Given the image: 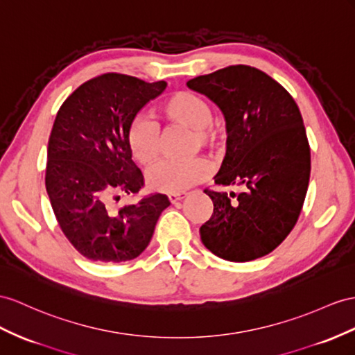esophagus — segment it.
I'll return each mask as SVG.
<instances>
[{"label": "esophagus", "instance_id": "esophagus-1", "mask_svg": "<svg viewBox=\"0 0 355 355\" xmlns=\"http://www.w3.org/2000/svg\"><path fill=\"white\" fill-rule=\"evenodd\" d=\"M186 196H187L186 192H178V193H169V195H168L169 201H171L172 204H175V202H178V201H183V199H184Z\"/></svg>", "mask_w": 355, "mask_h": 355}]
</instances>
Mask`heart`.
<instances>
[{"label": "heart", "mask_w": 355, "mask_h": 355, "mask_svg": "<svg viewBox=\"0 0 355 355\" xmlns=\"http://www.w3.org/2000/svg\"><path fill=\"white\" fill-rule=\"evenodd\" d=\"M166 121L184 125L193 133L195 147L211 148L222 141L219 123L213 121V109L202 96L193 91H177L160 106ZM127 145L135 160L151 165L159 156V127L147 116H136L127 129ZM210 174L208 162L196 157L190 160H163L148 172L153 189L166 193H178L196 186Z\"/></svg>", "instance_id": "heart-1"}]
</instances>
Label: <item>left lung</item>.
<instances>
[{"instance_id":"8db88e82","label":"left lung","mask_w":355,"mask_h":355,"mask_svg":"<svg viewBox=\"0 0 355 355\" xmlns=\"http://www.w3.org/2000/svg\"><path fill=\"white\" fill-rule=\"evenodd\" d=\"M219 106L226 121V154L205 189L213 214L199 234L204 246L226 261L268 255L293 231L311 177V148L300 109L264 71L230 66L187 83ZM226 187H240L228 194Z\"/></svg>"}]
</instances>
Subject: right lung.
Instances as JSON below:
<instances>
[{
  "label": "right lung",
  "mask_w": 355,
  "mask_h": 355,
  "mask_svg": "<svg viewBox=\"0 0 355 355\" xmlns=\"http://www.w3.org/2000/svg\"><path fill=\"white\" fill-rule=\"evenodd\" d=\"M166 88L121 73L87 80L61 105L48 142L46 192L61 231L80 255L100 262L135 259L147 249L166 195L114 207L118 192L138 193L144 175L132 160L127 129Z\"/></svg>",
  "instance_id": "1"
}]
</instances>
